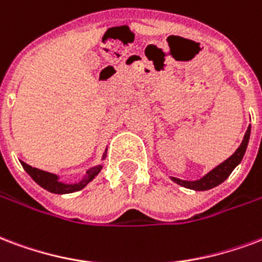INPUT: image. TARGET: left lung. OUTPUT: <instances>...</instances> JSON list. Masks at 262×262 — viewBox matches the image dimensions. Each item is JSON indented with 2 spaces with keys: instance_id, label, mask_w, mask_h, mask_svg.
I'll list each match as a JSON object with an SVG mask.
<instances>
[{
  "instance_id": "left-lung-1",
  "label": "left lung",
  "mask_w": 262,
  "mask_h": 262,
  "mask_svg": "<svg viewBox=\"0 0 262 262\" xmlns=\"http://www.w3.org/2000/svg\"><path fill=\"white\" fill-rule=\"evenodd\" d=\"M250 132H251V126L247 127L245 137H243V141H242V144L239 146V148L234 151L233 154H232L228 160L224 161L222 164H220V165L216 166V168H214L212 170H210V172L205 176H203L201 179L193 180V182H190V180L178 179V178H170V179L173 180L175 183H178V185L186 187V189H191V190L197 191L210 190V189H212L215 186L221 185L222 182H225V180L229 178V175L232 173V170L239 165L240 162H242V160H243L246 148H247V144H249Z\"/></svg>"
}]
</instances>
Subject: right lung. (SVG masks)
<instances>
[{
    "label": "right lung",
    "instance_id": "add662e5",
    "mask_svg": "<svg viewBox=\"0 0 262 262\" xmlns=\"http://www.w3.org/2000/svg\"><path fill=\"white\" fill-rule=\"evenodd\" d=\"M106 154V150H105ZM105 154L102 156V158H105ZM22 166L25 168V170L28 172L30 178H32L38 186H41L42 189H46V190L51 191V193H55V194H67V193H73V191L77 190H82L83 187L87 185V183H90L97 175H98V172L101 170L102 166L101 165H97L92 169H89L86 172V176L83 178L79 183H73V185H67V183H62L59 182V178L57 175H54V173H50V172H46V170L37 169V168H33V166L28 165L26 162H20Z\"/></svg>",
    "mask_w": 262,
    "mask_h": 262
}]
</instances>
